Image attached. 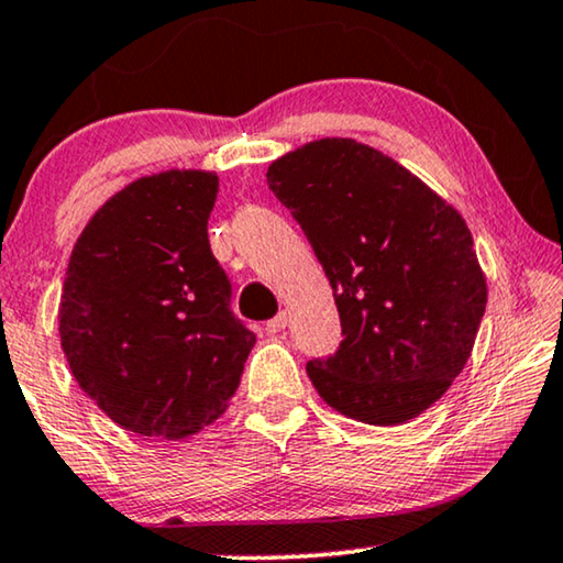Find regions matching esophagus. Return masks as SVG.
Returning a JSON list of instances; mask_svg holds the SVG:
<instances>
[{
    "label": "esophagus",
    "mask_w": 563,
    "mask_h": 563,
    "mask_svg": "<svg viewBox=\"0 0 563 563\" xmlns=\"http://www.w3.org/2000/svg\"><path fill=\"white\" fill-rule=\"evenodd\" d=\"M287 322H289V314L287 312H279L276 314V318H272L266 322V333H282L284 328H287Z\"/></svg>",
    "instance_id": "34e87169"
}]
</instances>
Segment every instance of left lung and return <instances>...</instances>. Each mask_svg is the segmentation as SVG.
I'll use <instances>...</instances> for the list:
<instances>
[{
    "instance_id": "obj_1",
    "label": "left lung",
    "mask_w": 563,
    "mask_h": 563,
    "mask_svg": "<svg viewBox=\"0 0 563 563\" xmlns=\"http://www.w3.org/2000/svg\"><path fill=\"white\" fill-rule=\"evenodd\" d=\"M266 181L302 225L341 314L338 351L307 361L318 395L368 426L418 418L466 366L487 307L464 218L353 137L276 158Z\"/></svg>"
}]
</instances>
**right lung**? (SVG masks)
<instances>
[{
	"instance_id": "add662e5",
	"label": "right lung",
	"mask_w": 563,
	"mask_h": 563,
	"mask_svg": "<svg viewBox=\"0 0 563 563\" xmlns=\"http://www.w3.org/2000/svg\"><path fill=\"white\" fill-rule=\"evenodd\" d=\"M218 187L195 168L143 176L99 207L71 251L60 349L87 397L130 433L174 441L210 426L256 343L207 238Z\"/></svg>"
}]
</instances>
